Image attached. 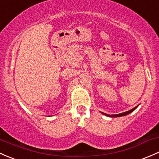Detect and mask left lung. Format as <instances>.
Returning <instances> with one entry per match:
<instances>
[{"instance_id": "8db88e82", "label": "left lung", "mask_w": 159, "mask_h": 159, "mask_svg": "<svg viewBox=\"0 0 159 159\" xmlns=\"http://www.w3.org/2000/svg\"><path fill=\"white\" fill-rule=\"evenodd\" d=\"M138 106H135V108H133V109H131V110H129V111H127V112H122V113H119V114H116V115H108V114H106V113H104V112H102V113L103 114V115H105V116H109V117H121V116H126V115H128V114L131 113V112H133V111L135 110V109H136V108L138 107Z\"/></svg>"}]
</instances>
